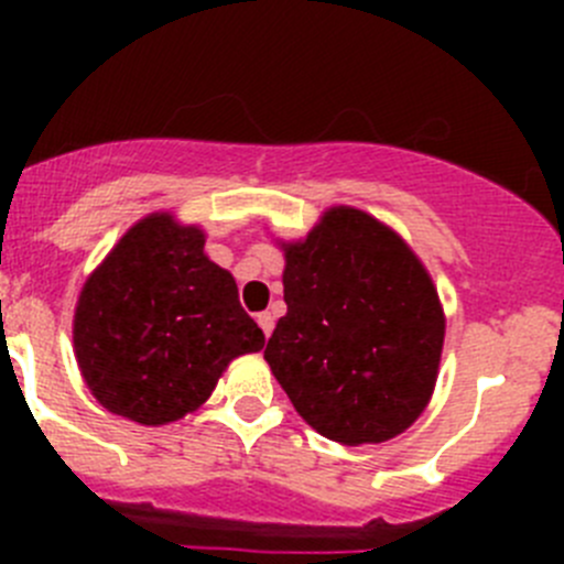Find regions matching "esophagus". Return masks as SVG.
I'll return each instance as SVG.
<instances>
[{"instance_id":"esophagus-1","label":"esophagus","mask_w":564,"mask_h":564,"mask_svg":"<svg viewBox=\"0 0 564 564\" xmlns=\"http://www.w3.org/2000/svg\"><path fill=\"white\" fill-rule=\"evenodd\" d=\"M256 322H259L261 333H264L267 338H270L272 327H275V316H272V314H259V316H256Z\"/></svg>"}]
</instances>
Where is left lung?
Listing matches in <instances>:
<instances>
[{
    "label": "left lung",
    "mask_w": 564,
    "mask_h": 564,
    "mask_svg": "<svg viewBox=\"0 0 564 564\" xmlns=\"http://www.w3.org/2000/svg\"><path fill=\"white\" fill-rule=\"evenodd\" d=\"M283 250L286 316L264 360L300 417L340 445H379L423 414L440 377L445 311L423 261L357 207L324 209Z\"/></svg>",
    "instance_id": "1"
}]
</instances>
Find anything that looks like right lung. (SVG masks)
Instances as JSON below:
<instances>
[{
  "label": "right lung",
  "instance_id": "1",
  "mask_svg": "<svg viewBox=\"0 0 564 564\" xmlns=\"http://www.w3.org/2000/svg\"><path fill=\"white\" fill-rule=\"evenodd\" d=\"M202 226L150 213L89 272L73 316L84 384L111 414L169 425L196 412L235 357L264 349Z\"/></svg>",
  "mask_w": 564,
  "mask_h": 564
}]
</instances>
